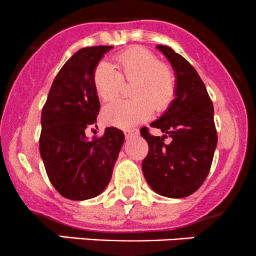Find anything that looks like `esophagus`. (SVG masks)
Here are the masks:
<instances>
[{"mask_svg": "<svg viewBox=\"0 0 256 256\" xmlns=\"http://www.w3.org/2000/svg\"><path fill=\"white\" fill-rule=\"evenodd\" d=\"M136 134H138V130H136V129H126L124 130V136L127 139L136 136Z\"/></svg>", "mask_w": 256, "mask_h": 256, "instance_id": "1", "label": "esophagus"}]
</instances>
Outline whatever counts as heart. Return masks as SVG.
I'll list each match as a JSON object with an SVG mask.
<instances>
[{
    "mask_svg": "<svg viewBox=\"0 0 256 256\" xmlns=\"http://www.w3.org/2000/svg\"><path fill=\"white\" fill-rule=\"evenodd\" d=\"M122 80H133V100H116L103 108L107 124L129 128L148 120L153 108L166 110L176 96V77L170 68L142 47H133L114 58V66L102 60L93 72V87L102 100H110L120 92Z\"/></svg>",
    "mask_w": 256,
    "mask_h": 256,
    "instance_id": "obj_1",
    "label": "heart"
}]
</instances>
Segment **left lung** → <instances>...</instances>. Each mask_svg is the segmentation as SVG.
Instances as JSON below:
<instances>
[{"mask_svg":"<svg viewBox=\"0 0 256 256\" xmlns=\"http://www.w3.org/2000/svg\"><path fill=\"white\" fill-rule=\"evenodd\" d=\"M176 74V98L150 127L163 136H150L146 127L140 134L149 146L142 163L144 178L156 193L166 198H186L206 180L218 136L214 107L203 80L193 66L168 46H156ZM169 136L171 143H164Z\"/></svg>","mask_w":256,"mask_h":256,"instance_id":"8db88e82","label":"left lung"}]
</instances>
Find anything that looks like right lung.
<instances>
[{
  "label": "right lung",
  "instance_id": "add662e5",
  "mask_svg": "<svg viewBox=\"0 0 256 256\" xmlns=\"http://www.w3.org/2000/svg\"><path fill=\"white\" fill-rule=\"evenodd\" d=\"M112 48L94 46L76 52L56 76L42 110L41 158L52 186L70 200H87L104 190L124 142L123 132L114 127L106 128L100 138L86 136L100 108L93 72Z\"/></svg>",
  "mask_w": 256,
  "mask_h": 256
}]
</instances>
